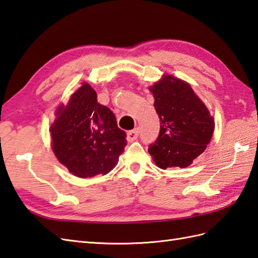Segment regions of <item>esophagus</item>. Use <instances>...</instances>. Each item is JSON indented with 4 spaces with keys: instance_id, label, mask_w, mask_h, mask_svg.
Instances as JSON below:
<instances>
[{
    "instance_id": "obj_1",
    "label": "esophagus",
    "mask_w": 258,
    "mask_h": 258,
    "mask_svg": "<svg viewBox=\"0 0 258 258\" xmlns=\"http://www.w3.org/2000/svg\"><path fill=\"white\" fill-rule=\"evenodd\" d=\"M138 136H139V129L136 128V129H134V130L128 131L127 139H128V141H135V140L137 139V138H138Z\"/></svg>"
}]
</instances>
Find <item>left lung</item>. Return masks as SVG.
Here are the masks:
<instances>
[{
  "mask_svg": "<svg viewBox=\"0 0 258 258\" xmlns=\"http://www.w3.org/2000/svg\"><path fill=\"white\" fill-rule=\"evenodd\" d=\"M160 118L158 139L149 147L160 168L187 167L211 140L215 120L191 86L173 75L150 87Z\"/></svg>",
  "mask_w": 258,
  "mask_h": 258,
  "instance_id": "1",
  "label": "left lung"
}]
</instances>
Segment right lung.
<instances>
[{"label":"right lung","instance_id":"1","mask_svg":"<svg viewBox=\"0 0 258 258\" xmlns=\"http://www.w3.org/2000/svg\"><path fill=\"white\" fill-rule=\"evenodd\" d=\"M50 127L53 153L69 172L81 178L106 175L114 168L127 146L112 111L97 102L87 83L72 94L67 106L55 111Z\"/></svg>","mask_w":258,"mask_h":258}]
</instances>
